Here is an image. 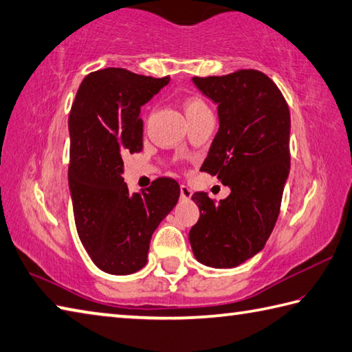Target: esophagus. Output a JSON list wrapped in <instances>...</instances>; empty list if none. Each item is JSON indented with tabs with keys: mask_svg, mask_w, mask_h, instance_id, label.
<instances>
[{
	"mask_svg": "<svg viewBox=\"0 0 352 352\" xmlns=\"http://www.w3.org/2000/svg\"><path fill=\"white\" fill-rule=\"evenodd\" d=\"M180 194H182L183 199H189L192 197V190L186 184H182L180 186Z\"/></svg>",
	"mask_w": 352,
	"mask_h": 352,
	"instance_id": "obj_1",
	"label": "esophagus"
}]
</instances>
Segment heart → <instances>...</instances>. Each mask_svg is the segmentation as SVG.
<instances>
[{"label": "heart", "instance_id": "b5f03b06", "mask_svg": "<svg viewBox=\"0 0 352 352\" xmlns=\"http://www.w3.org/2000/svg\"><path fill=\"white\" fill-rule=\"evenodd\" d=\"M186 116H192L195 113L199 111H204V109H209L208 103H206L201 98H198V96H192L188 100H186Z\"/></svg>", "mask_w": 352, "mask_h": 352}]
</instances>
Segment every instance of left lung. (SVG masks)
<instances>
[{
    "label": "left lung",
    "instance_id": "obj_1",
    "mask_svg": "<svg viewBox=\"0 0 352 352\" xmlns=\"http://www.w3.org/2000/svg\"><path fill=\"white\" fill-rule=\"evenodd\" d=\"M192 80L218 103L219 116L201 170L229 186L230 195L219 201L204 192L192 195L199 218L189 241L199 263L232 268L263 250L276 224L290 172V109L263 72Z\"/></svg>",
    "mask_w": 352,
    "mask_h": 352
}]
</instances>
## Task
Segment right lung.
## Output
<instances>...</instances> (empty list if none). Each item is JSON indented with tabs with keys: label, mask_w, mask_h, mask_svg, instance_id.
<instances>
[{
	"label": "right lung",
	"mask_w": 352,
	"mask_h": 352,
	"mask_svg": "<svg viewBox=\"0 0 352 352\" xmlns=\"http://www.w3.org/2000/svg\"><path fill=\"white\" fill-rule=\"evenodd\" d=\"M169 80L125 68L93 72L82 80L68 117L76 229L93 263L109 274L144 267L153 233L180 197L174 178L158 177L140 194H131L122 178L123 155L143 148L140 108Z\"/></svg>",
	"instance_id": "obj_1"
}]
</instances>
